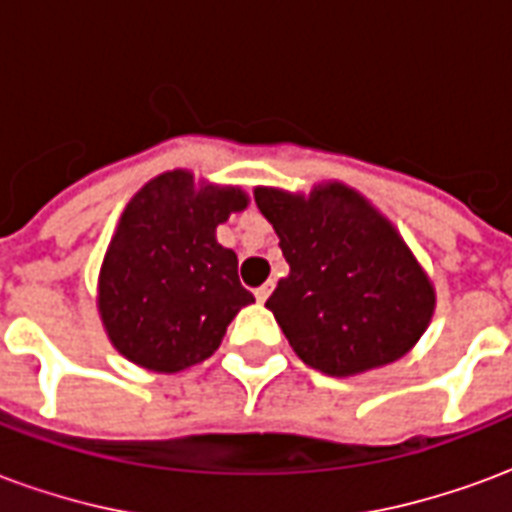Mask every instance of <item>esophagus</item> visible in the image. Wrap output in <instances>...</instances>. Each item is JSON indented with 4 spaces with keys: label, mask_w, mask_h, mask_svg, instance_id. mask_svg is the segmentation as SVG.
Returning a JSON list of instances; mask_svg holds the SVG:
<instances>
[{
    "label": "esophagus",
    "mask_w": 512,
    "mask_h": 512,
    "mask_svg": "<svg viewBox=\"0 0 512 512\" xmlns=\"http://www.w3.org/2000/svg\"><path fill=\"white\" fill-rule=\"evenodd\" d=\"M271 290H274V282H266V285H260V288L255 290V299L257 301H266L268 296H271Z\"/></svg>",
    "instance_id": "34e87169"
}]
</instances>
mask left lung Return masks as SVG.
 Masks as SVG:
<instances>
[{
	"instance_id": "left-lung-1",
	"label": "left lung",
	"mask_w": 512,
	"mask_h": 512,
	"mask_svg": "<svg viewBox=\"0 0 512 512\" xmlns=\"http://www.w3.org/2000/svg\"><path fill=\"white\" fill-rule=\"evenodd\" d=\"M290 274L266 307L304 365L356 376L411 351L433 315V285L403 238L354 189L310 197L257 189Z\"/></svg>"
}]
</instances>
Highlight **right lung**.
<instances>
[{"mask_svg":"<svg viewBox=\"0 0 512 512\" xmlns=\"http://www.w3.org/2000/svg\"><path fill=\"white\" fill-rule=\"evenodd\" d=\"M246 208L241 189L194 186L175 169L128 202L98 279L106 334L134 365L178 373L208 359L255 296L238 279V257L216 227Z\"/></svg>","mask_w":512,"mask_h":512,"instance_id":"obj_1","label":"right lung"}]
</instances>
